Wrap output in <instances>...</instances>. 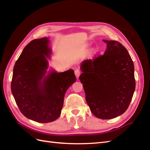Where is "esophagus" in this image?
Masks as SVG:
<instances>
[{
  "instance_id": "34e87169",
  "label": "esophagus",
  "mask_w": 150,
  "mask_h": 150,
  "mask_svg": "<svg viewBox=\"0 0 150 150\" xmlns=\"http://www.w3.org/2000/svg\"><path fill=\"white\" fill-rule=\"evenodd\" d=\"M81 73V71L79 69H76L74 70V74L77 78H79V76H80Z\"/></svg>"
}]
</instances>
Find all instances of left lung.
<instances>
[{"mask_svg": "<svg viewBox=\"0 0 150 150\" xmlns=\"http://www.w3.org/2000/svg\"><path fill=\"white\" fill-rule=\"evenodd\" d=\"M103 55L86 59L79 76L86 100L98 118H115L128 109L135 89L134 64L127 49L116 40H106Z\"/></svg>", "mask_w": 150, "mask_h": 150, "instance_id": "obj_1", "label": "left lung"}]
</instances>
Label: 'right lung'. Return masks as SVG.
Here are the masks:
<instances>
[{"label": "right lung", "mask_w": 150, "mask_h": 150, "mask_svg": "<svg viewBox=\"0 0 150 150\" xmlns=\"http://www.w3.org/2000/svg\"><path fill=\"white\" fill-rule=\"evenodd\" d=\"M49 40L34 39L24 47L15 63L11 91L21 112L39 122H52L59 117L67 89L76 80L74 71L57 73L47 69Z\"/></svg>", "instance_id": "add662e5"}]
</instances>
